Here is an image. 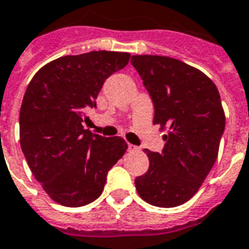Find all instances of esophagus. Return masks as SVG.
<instances>
[{"label": "esophagus", "instance_id": "esophagus-1", "mask_svg": "<svg viewBox=\"0 0 249 249\" xmlns=\"http://www.w3.org/2000/svg\"><path fill=\"white\" fill-rule=\"evenodd\" d=\"M128 151H129V152H137V151H140V148H139V146L133 145V144H129V145H128Z\"/></svg>", "mask_w": 249, "mask_h": 249}]
</instances>
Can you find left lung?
Here are the masks:
<instances>
[{
  "label": "left lung",
  "instance_id": "obj_1",
  "mask_svg": "<svg viewBox=\"0 0 249 249\" xmlns=\"http://www.w3.org/2000/svg\"><path fill=\"white\" fill-rule=\"evenodd\" d=\"M130 62L153 101V124L168 128L161 153L145 149L149 168L136 178V189L152 205L178 207L197 192L217 159L225 128L219 90L203 71L176 58L144 54Z\"/></svg>",
  "mask_w": 249,
  "mask_h": 249
}]
</instances>
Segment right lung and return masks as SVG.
<instances>
[{"label": "right lung", "instance_id": "add662e5", "mask_svg": "<svg viewBox=\"0 0 249 249\" xmlns=\"http://www.w3.org/2000/svg\"><path fill=\"white\" fill-rule=\"evenodd\" d=\"M124 52L64 56L37 71L19 110V142L36 180L65 207H82L103 193L109 169L126 142L82 126L104 82L129 62Z\"/></svg>", "mask_w": 249, "mask_h": 249}]
</instances>
